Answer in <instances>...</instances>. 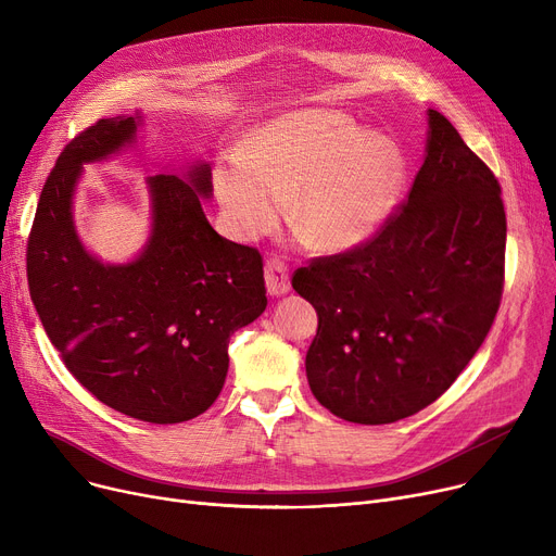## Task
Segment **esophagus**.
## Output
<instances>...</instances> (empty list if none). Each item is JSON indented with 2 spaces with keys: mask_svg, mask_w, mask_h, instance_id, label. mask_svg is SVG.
I'll list each match as a JSON object with an SVG mask.
<instances>
[{
  "mask_svg": "<svg viewBox=\"0 0 556 556\" xmlns=\"http://www.w3.org/2000/svg\"><path fill=\"white\" fill-rule=\"evenodd\" d=\"M266 288L270 295H286L290 290V270L281 258L266 261Z\"/></svg>",
  "mask_w": 556,
  "mask_h": 556,
  "instance_id": "esophagus-1",
  "label": "esophagus"
}]
</instances>
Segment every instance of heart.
<instances>
[{"label":"heart","instance_id":"heart-1","mask_svg":"<svg viewBox=\"0 0 556 556\" xmlns=\"http://www.w3.org/2000/svg\"><path fill=\"white\" fill-rule=\"evenodd\" d=\"M403 157L388 139L367 137L349 116L308 110L263 128L245 153L216 166V191L241 239L270 231L288 214L308 243L352 250L383 227L403 187Z\"/></svg>","mask_w":556,"mask_h":556}]
</instances>
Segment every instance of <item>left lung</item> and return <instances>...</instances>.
Returning a JSON list of instances; mask_svg holds the SVG:
<instances>
[{"instance_id": "left-lung-1", "label": "left lung", "mask_w": 556, "mask_h": 556, "mask_svg": "<svg viewBox=\"0 0 556 556\" xmlns=\"http://www.w3.org/2000/svg\"><path fill=\"white\" fill-rule=\"evenodd\" d=\"M428 124L426 160L383 227L293 275L319 317L311 392L352 424H392L440 399L503 300L501 185L442 112L430 110Z\"/></svg>"}]
</instances>
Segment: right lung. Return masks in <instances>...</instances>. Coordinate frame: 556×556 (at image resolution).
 <instances>
[{
	"instance_id": "obj_1",
	"label": "right lung",
	"mask_w": 556,
	"mask_h": 556,
	"mask_svg": "<svg viewBox=\"0 0 556 556\" xmlns=\"http://www.w3.org/2000/svg\"><path fill=\"white\" fill-rule=\"evenodd\" d=\"M135 116L78 132L42 187L26 241L28 293L76 381L132 419L180 424L223 390L231 333L266 311L256 248L223 239L202 212L210 164L189 178L153 175V237L128 266H103L80 245L72 193L83 162L135 137Z\"/></svg>"
}]
</instances>
